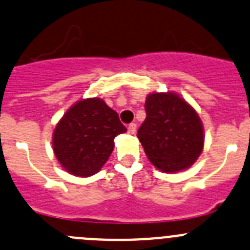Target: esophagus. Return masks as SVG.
Listing matches in <instances>:
<instances>
[{"mask_svg":"<svg viewBox=\"0 0 250 250\" xmlns=\"http://www.w3.org/2000/svg\"><path fill=\"white\" fill-rule=\"evenodd\" d=\"M127 132H129L130 135H134L135 132H136V124L134 123L130 124L129 126H127Z\"/></svg>","mask_w":250,"mask_h":250,"instance_id":"esophagus-1","label":"esophagus"}]
</instances>
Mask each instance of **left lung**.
Listing matches in <instances>:
<instances>
[{"label": "left lung", "mask_w": 250, "mask_h": 250, "mask_svg": "<svg viewBox=\"0 0 250 250\" xmlns=\"http://www.w3.org/2000/svg\"><path fill=\"white\" fill-rule=\"evenodd\" d=\"M146 119L137 137L149 162L165 173L188 169L204 148V126L198 113L174 92L147 96Z\"/></svg>", "instance_id": "left-lung-1"}]
</instances>
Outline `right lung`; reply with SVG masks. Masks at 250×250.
<instances>
[{
    "label": "right lung",
    "mask_w": 250,
    "mask_h": 250,
    "mask_svg": "<svg viewBox=\"0 0 250 250\" xmlns=\"http://www.w3.org/2000/svg\"><path fill=\"white\" fill-rule=\"evenodd\" d=\"M125 131L118 113L103 99H81L56 124L52 149L66 172L76 177H91L110 157L114 139Z\"/></svg>",
    "instance_id": "obj_1"
}]
</instances>
